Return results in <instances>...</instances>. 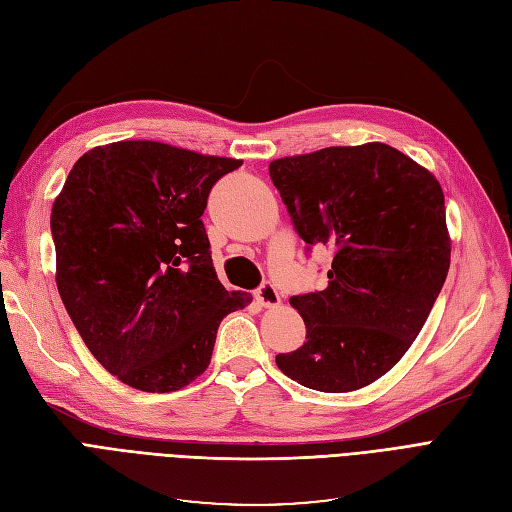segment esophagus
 <instances>
[{"mask_svg":"<svg viewBox=\"0 0 512 512\" xmlns=\"http://www.w3.org/2000/svg\"><path fill=\"white\" fill-rule=\"evenodd\" d=\"M254 294H256V299L260 301V305H265V307L280 305V292H277V288L271 282L262 284Z\"/></svg>","mask_w":512,"mask_h":512,"instance_id":"obj_1","label":"esophagus"}]
</instances>
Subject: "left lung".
Returning <instances> with one entry per match:
<instances>
[{
    "label": "left lung",
    "instance_id": "8db88e82",
    "mask_svg": "<svg viewBox=\"0 0 512 512\" xmlns=\"http://www.w3.org/2000/svg\"><path fill=\"white\" fill-rule=\"evenodd\" d=\"M269 175L299 237L333 252L327 288L290 297L307 342L275 363L307 389H363L406 354L444 286L440 183L384 143L280 158Z\"/></svg>",
    "mask_w": 512,
    "mask_h": 512
}]
</instances>
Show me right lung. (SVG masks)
I'll return each instance as SVG.
<instances>
[{"instance_id":"1","label":"right lung","mask_w":512,"mask_h":512,"mask_svg":"<svg viewBox=\"0 0 512 512\" xmlns=\"http://www.w3.org/2000/svg\"><path fill=\"white\" fill-rule=\"evenodd\" d=\"M241 160L119 141L76 160L51 211L57 290L96 361L145 393L209 367L220 322L252 303L215 275L205 213Z\"/></svg>"}]
</instances>
